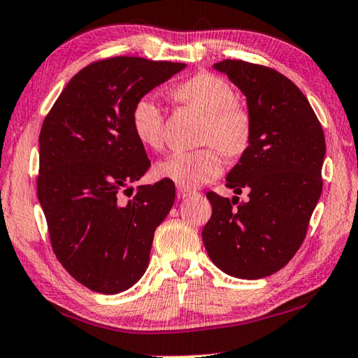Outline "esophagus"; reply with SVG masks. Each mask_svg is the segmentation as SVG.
Segmentation results:
<instances>
[{"instance_id": "34e87169", "label": "esophagus", "mask_w": 358, "mask_h": 358, "mask_svg": "<svg viewBox=\"0 0 358 358\" xmlns=\"http://www.w3.org/2000/svg\"><path fill=\"white\" fill-rule=\"evenodd\" d=\"M191 194H194V192L189 191V189H186V188H181V186H178V188H177L178 199H185V197H188V196H191Z\"/></svg>"}]
</instances>
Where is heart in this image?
Masks as SVG:
<instances>
[{
	"mask_svg": "<svg viewBox=\"0 0 358 358\" xmlns=\"http://www.w3.org/2000/svg\"><path fill=\"white\" fill-rule=\"evenodd\" d=\"M172 95L180 103L206 116L201 143L212 146L173 152L157 164L156 172L181 188H197L220 177L223 161L217 148L228 157L241 156L248 148L253 130L252 113L236 99L234 89L226 79L207 71L186 79L172 90ZM132 127L137 138L148 148H162L166 143V117L155 97L143 95L135 101Z\"/></svg>",
	"mask_w": 358,
	"mask_h": 358,
	"instance_id": "1",
	"label": "heart"
}]
</instances>
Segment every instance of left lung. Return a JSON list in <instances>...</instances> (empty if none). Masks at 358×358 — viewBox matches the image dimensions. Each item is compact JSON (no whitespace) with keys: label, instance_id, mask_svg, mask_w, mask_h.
Masks as SVG:
<instances>
[{"label":"left lung","instance_id":"left-lung-1","mask_svg":"<svg viewBox=\"0 0 358 358\" xmlns=\"http://www.w3.org/2000/svg\"><path fill=\"white\" fill-rule=\"evenodd\" d=\"M215 68L245 94L252 113L250 145L226 178L250 199L207 192L212 217L202 241L217 268L255 280L282 269L306 239L322 194L325 135L306 95L274 68L229 59Z\"/></svg>","mask_w":358,"mask_h":358}]
</instances>
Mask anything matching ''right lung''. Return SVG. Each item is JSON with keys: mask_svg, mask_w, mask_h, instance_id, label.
<instances>
[{"mask_svg": "<svg viewBox=\"0 0 358 358\" xmlns=\"http://www.w3.org/2000/svg\"><path fill=\"white\" fill-rule=\"evenodd\" d=\"M183 66L126 55L92 62L44 117L36 188L50 245L68 274L92 292L116 294L140 280L155 231L173 206L170 180L137 186L134 196L127 188L151 166L132 108ZM127 190L131 199L124 200Z\"/></svg>", "mask_w": 358, "mask_h": 358, "instance_id": "1", "label": "right lung"}]
</instances>
